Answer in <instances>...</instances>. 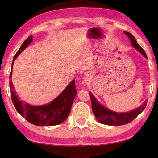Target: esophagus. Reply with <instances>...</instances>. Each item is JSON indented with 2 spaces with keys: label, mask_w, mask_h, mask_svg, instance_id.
Wrapping results in <instances>:
<instances>
[{
  "label": "esophagus",
  "mask_w": 158,
  "mask_h": 158,
  "mask_svg": "<svg viewBox=\"0 0 158 158\" xmlns=\"http://www.w3.org/2000/svg\"><path fill=\"white\" fill-rule=\"evenodd\" d=\"M84 79V81H87V78H86V77H84V79Z\"/></svg>",
  "instance_id": "1"
}]
</instances>
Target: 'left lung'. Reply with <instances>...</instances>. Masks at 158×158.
<instances>
[{
  "label": "left lung",
  "mask_w": 158,
  "mask_h": 158,
  "mask_svg": "<svg viewBox=\"0 0 158 158\" xmlns=\"http://www.w3.org/2000/svg\"><path fill=\"white\" fill-rule=\"evenodd\" d=\"M123 33L127 36L129 38L133 48H135L136 50L141 53L143 56L147 58L144 49L140 46L138 43L136 42V39L131 33L128 32L123 31ZM89 96L92 100V110L96 118L98 119L99 122L102 124L108 126H121L127 124L132 122L135 119L139 114L141 113L143 110L145 109L147 105V102H143V105L137 107L136 109L130 110L129 112L126 113H118L107 109L106 107L101 105L91 92H89Z\"/></svg>",
  "instance_id": "8db88e82"
}]
</instances>
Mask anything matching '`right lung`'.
<instances>
[{
    "mask_svg": "<svg viewBox=\"0 0 158 158\" xmlns=\"http://www.w3.org/2000/svg\"><path fill=\"white\" fill-rule=\"evenodd\" d=\"M32 41V36L26 39L19 50L13 57L11 68L15 60L18 56L31 44ZM12 70L9 79H11ZM11 89V100L15 109L20 115L31 123L39 126H52L58 125L64 122L69 116L71 109L73 100L75 98L77 91L75 89V80L73 79L59 96L52 101L41 106L31 105L20 100L19 97L14 91V86L12 80L9 81Z\"/></svg>",
    "mask_w": 158,
    "mask_h": 158,
    "instance_id": "1",
    "label": "right lung"
}]
</instances>
